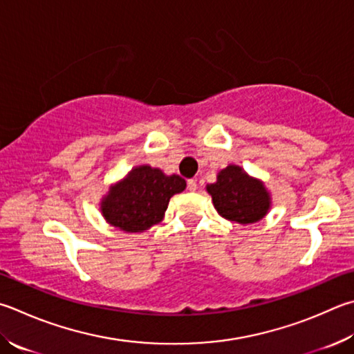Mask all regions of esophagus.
<instances>
[{
	"instance_id": "1",
	"label": "esophagus",
	"mask_w": 354,
	"mask_h": 354,
	"mask_svg": "<svg viewBox=\"0 0 354 354\" xmlns=\"http://www.w3.org/2000/svg\"><path fill=\"white\" fill-rule=\"evenodd\" d=\"M187 189H189L190 192H196L198 184H196L195 179H189V181H187Z\"/></svg>"
}]
</instances>
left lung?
Wrapping results in <instances>:
<instances>
[{
  "label": "left lung",
  "mask_w": 354,
  "mask_h": 354,
  "mask_svg": "<svg viewBox=\"0 0 354 354\" xmlns=\"http://www.w3.org/2000/svg\"><path fill=\"white\" fill-rule=\"evenodd\" d=\"M205 190L218 214L241 226L263 220L272 204L265 183L236 164L218 171L216 183L205 185Z\"/></svg>",
  "instance_id": "8db88e82"
}]
</instances>
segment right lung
<instances>
[{"label": "right lung", "mask_w": 354, "mask_h": 354, "mask_svg": "<svg viewBox=\"0 0 354 354\" xmlns=\"http://www.w3.org/2000/svg\"><path fill=\"white\" fill-rule=\"evenodd\" d=\"M185 185L179 175H165L149 164L133 167L100 199L102 216L127 234L145 232L164 220L170 198L181 194Z\"/></svg>", "instance_id": "right-lung-1"}]
</instances>
